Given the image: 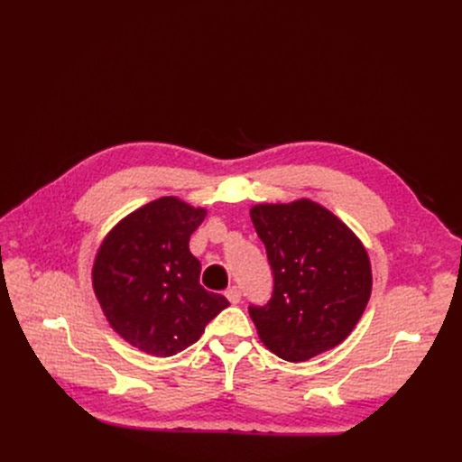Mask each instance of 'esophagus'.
I'll return each instance as SVG.
<instances>
[{
    "mask_svg": "<svg viewBox=\"0 0 462 462\" xmlns=\"http://www.w3.org/2000/svg\"><path fill=\"white\" fill-rule=\"evenodd\" d=\"M225 296H226V300H228L230 303L236 305V303H239V300H241V290H239L237 286H232V288L226 290Z\"/></svg>",
    "mask_w": 462,
    "mask_h": 462,
    "instance_id": "esophagus-1",
    "label": "esophagus"
}]
</instances>
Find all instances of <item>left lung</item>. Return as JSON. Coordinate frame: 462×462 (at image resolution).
<instances>
[{
	"label": "left lung",
	"mask_w": 462,
	"mask_h": 462,
	"mask_svg": "<svg viewBox=\"0 0 462 462\" xmlns=\"http://www.w3.org/2000/svg\"><path fill=\"white\" fill-rule=\"evenodd\" d=\"M251 218L275 281L268 305L249 307L263 346L300 363L341 345L371 298L365 245L341 218L309 199L256 204Z\"/></svg>",
	"instance_id": "obj_1"
}]
</instances>
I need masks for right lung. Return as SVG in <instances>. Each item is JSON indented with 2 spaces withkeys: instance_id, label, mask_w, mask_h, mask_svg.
Segmentation results:
<instances>
[{
  "instance_id": "add662e5",
  "label": "right lung",
  "mask_w": 462,
  "mask_h": 462,
  "mask_svg": "<svg viewBox=\"0 0 462 462\" xmlns=\"http://www.w3.org/2000/svg\"><path fill=\"white\" fill-rule=\"evenodd\" d=\"M206 215V208L162 197L121 218L101 241L93 292L110 328L131 346L176 356L230 305L200 286L202 265L189 251L190 234Z\"/></svg>"
}]
</instances>
